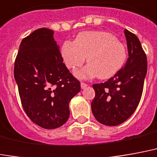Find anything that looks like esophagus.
<instances>
[{
  "mask_svg": "<svg viewBox=\"0 0 157 157\" xmlns=\"http://www.w3.org/2000/svg\"><path fill=\"white\" fill-rule=\"evenodd\" d=\"M86 86H87V84H86L84 82H82V83H81V87H82V89H85Z\"/></svg>",
  "mask_w": 157,
  "mask_h": 157,
  "instance_id": "34e87169",
  "label": "esophagus"
}]
</instances>
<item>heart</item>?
Masks as SVG:
<instances>
[{
	"label": "heart",
	"mask_w": 157,
	"mask_h": 157,
	"mask_svg": "<svg viewBox=\"0 0 157 157\" xmlns=\"http://www.w3.org/2000/svg\"><path fill=\"white\" fill-rule=\"evenodd\" d=\"M61 56L66 66L72 71L82 67L86 57L88 66L78 73L82 78L96 75L100 79H107L125 65L127 51L111 33L89 31L77 35L75 41L66 40L61 46Z\"/></svg>",
	"instance_id": "obj_1"
}]
</instances>
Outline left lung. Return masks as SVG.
<instances>
[{
    "label": "left lung",
    "instance_id": "left-lung-1",
    "mask_svg": "<svg viewBox=\"0 0 157 157\" xmlns=\"http://www.w3.org/2000/svg\"><path fill=\"white\" fill-rule=\"evenodd\" d=\"M129 58L126 65L104 83L94 84L91 111L100 123L117 126L131 117L141 98L147 71L146 53L138 37L125 30Z\"/></svg>",
    "mask_w": 157,
    "mask_h": 157
}]
</instances>
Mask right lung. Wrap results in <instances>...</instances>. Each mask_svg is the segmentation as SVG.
Instances as JSON below:
<instances>
[{
	"instance_id": "right-lung-1",
	"label": "right lung",
	"mask_w": 157,
	"mask_h": 157,
	"mask_svg": "<svg viewBox=\"0 0 157 157\" xmlns=\"http://www.w3.org/2000/svg\"><path fill=\"white\" fill-rule=\"evenodd\" d=\"M53 34L52 30L40 28L25 37L14 67L25 114L45 129L58 128L67 122L70 101L81 90L80 82L63 63Z\"/></svg>"
}]
</instances>
